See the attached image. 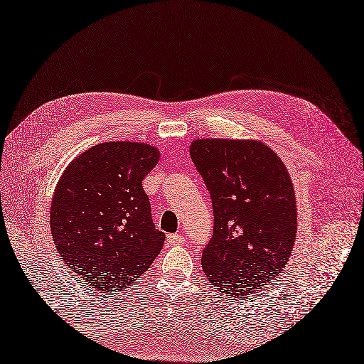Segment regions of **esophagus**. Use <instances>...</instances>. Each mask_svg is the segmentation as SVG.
Returning a JSON list of instances; mask_svg holds the SVG:
<instances>
[{
	"mask_svg": "<svg viewBox=\"0 0 364 364\" xmlns=\"http://www.w3.org/2000/svg\"><path fill=\"white\" fill-rule=\"evenodd\" d=\"M167 242L171 245H182L185 242V236L182 235H167Z\"/></svg>",
	"mask_w": 364,
	"mask_h": 364,
	"instance_id": "34e87169",
	"label": "esophagus"
}]
</instances>
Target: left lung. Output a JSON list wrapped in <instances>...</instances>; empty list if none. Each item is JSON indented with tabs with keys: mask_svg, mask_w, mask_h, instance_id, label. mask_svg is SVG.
Masks as SVG:
<instances>
[{
	"mask_svg": "<svg viewBox=\"0 0 364 364\" xmlns=\"http://www.w3.org/2000/svg\"><path fill=\"white\" fill-rule=\"evenodd\" d=\"M190 155L214 209V233L202 253L205 275L229 296L263 289L279 277L295 242L289 173L268 146L253 140H196Z\"/></svg>",
	"mask_w": 364,
	"mask_h": 364,
	"instance_id": "1",
	"label": "left lung"
}]
</instances>
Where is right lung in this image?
I'll return each mask as SVG.
<instances>
[{
  "instance_id": "add662e5",
  "label": "right lung",
  "mask_w": 364,
  "mask_h": 364,
  "mask_svg": "<svg viewBox=\"0 0 364 364\" xmlns=\"http://www.w3.org/2000/svg\"><path fill=\"white\" fill-rule=\"evenodd\" d=\"M158 161L149 144L102 143L60 178L51 203L54 244L87 289L124 291L159 255L166 235L155 228L141 185Z\"/></svg>"
}]
</instances>
